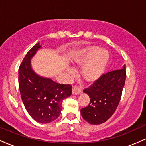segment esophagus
Listing matches in <instances>:
<instances>
[{
    "label": "esophagus",
    "instance_id": "34e87169",
    "mask_svg": "<svg viewBox=\"0 0 146 146\" xmlns=\"http://www.w3.org/2000/svg\"><path fill=\"white\" fill-rule=\"evenodd\" d=\"M82 93V90L77 86H73L72 88V93L73 95H80Z\"/></svg>",
    "mask_w": 146,
    "mask_h": 146
}]
</instances>
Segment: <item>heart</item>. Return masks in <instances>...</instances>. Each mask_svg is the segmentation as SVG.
Listing matches in <instances>:
<instances>
[{"label":"heart","mask_w":146,"mask_h":146,"mask_svg":"<svg viewBox=\"0 0 146 146\" xmlns=\"http://www.w3.org/2000/svg\"><path fill=\"white\" fill-rule=\"evenodd\" d=\"M73 63L83 66L81 71L82 77L88 83L95 82L104 73L109 60V54L106 49L99 48L95 45H89L75 53ZM70 75L74 74V71L68 68Z\"/></svg>","instance_id":"1"}]
</instances>
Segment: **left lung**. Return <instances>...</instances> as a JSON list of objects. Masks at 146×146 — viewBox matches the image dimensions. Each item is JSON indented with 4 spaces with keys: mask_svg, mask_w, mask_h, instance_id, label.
Masks as SVG:
<instances>
[{
    "mask_svg": "<svg viewBox=\"0 0 146 146\" xmlns=\"http://www.w3.org/2000/svg\"><path fill=\"white\" fill-rule=\"evenodd\" d=\"M126 71L122 68L102 75L91 86L84 90L90 98V103L81 109L83 119L88 123H104L116 110L124 86Z\"/></svg>",
    "mask_w": 146,
    "mask_h": 146,
    "instance_id": "obj_1",
    "label": "left lung"
}]
</instances>
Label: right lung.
<instances>
[{"instance_id":"obj_1","label":"right lung","mask_w":146,"mask_h":146,"mask_svg":"<svg viewBox=\"0 0 146 146\" xmlns=\"http://www.w3.org/2000/svg\"><path fill=\"white\" fill-rule=\"evenodd\" d=\"M40 48L38 43L25 56L18 70V84L22 100L29 115L37 122L48 123L60 116L63 100L72 94V86L55 82L33 71L31 59Z\"/></svg>"}]
</instances>
